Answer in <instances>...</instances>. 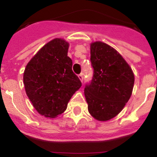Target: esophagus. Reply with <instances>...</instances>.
<instances>
[{"label": "esophagus", "instance_id": "34e87169", "mask_svg": "<svg viewBox=\"0 0 157 157\" xmlns=\"http://www.w3.org/2000/svg\"><path fill=\"white\" fill-rule=\"evenodd\" d=\"M78 77H79V79H80V80L81 82H83V74H79L78 75Z\"/></svg>", "mask_w": 157, "mask_h": 157}]
</instances>
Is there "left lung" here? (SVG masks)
Here are the masks:
<instances>
[{
  "mask_svg": "<svg viewBox=\"0 0 157 157\" xmlns=\"http://www.w3.org/2000/svg\"><path fill=\"white\" fill-rule=\"evenodd\" d=\"M94 75L84 95L88 112L95 119L105 121L121 112L132 93L135 77L121 54L102 42L90 44Z\"/></svg>",
  "mask_w": 157,
  "mask_h": 157,
  "instance_id": "8db88e82",
  "label": "left lung"
}]
</instances>
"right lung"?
<instances>
[{"mask_svg":"<svg viewBox=\"0 0 157 157\" xmlns=\"http://www.w3.org/2000/svg\"><path fill=\"white\" fill-rule=\"evenodd\" d=\"M68 49L66 40L52 39L38 51L25 69L26 94L36 111L45 118L63 113L71 97L82 85L72 70Z\"/></svg>","mask_w":157,"mask_h":157,"instance_id":"1","label":"right lung"}]
</instances>
